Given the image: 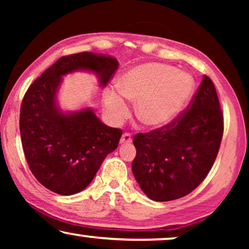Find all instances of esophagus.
Wrapping results in <instances>:
<instances>
[{
	"instance_id": "esophagus-1",
	"label": "esophagus",
	"mask_w": 249,
	"mask_h": 249,
	"mask_svg": "<svg viewBox=\"0 0 249 249\" xmlns=\"http://www.w3.org/2000/svg\"><path fill=\"white\" fill-rule=\"evenodd\" d=\"M132 142V138L130 134H124L120 139V144H129V142Z\"/></svg>"
}]
</instances>
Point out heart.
Returning a JSON list of instances; mask_svg holds the SVG:
<instances>
[{
  "mask_svg": "<svg viewBox=\"0 0 249 249\" xmlns=\"http://www.w3.org/2000/svg\"><path fill=\"white\" fill-rule=\"evenodd\" d=\"M119 90L107 89L104 105L112 120L120 122L129 113L128 102H136L135 114L149 129L165 127L176 120L189 103L195 81L189 73L158 62L139 64L124 73Z\"/></svg>",
  "mask_w": 249,
  "mask_h": 249,
  "instance_id": "b5f03b06",
  "label": "heart"
}]
</instances>
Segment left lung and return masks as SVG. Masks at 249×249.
Returning a JSON list of instances; mask_svg holds the SVG:
<instances>
[{
  "instance_id": "left-lung-1",
  "label": "left lung",
  "mask_w": 249,
  "mask_h": 249,
  "mask_svg": "<svg viewBox=\"0 0 249 249\" xmlns=\"http://www.w3.org/2000/svg\"><path fill=\"white\" fill-rule=\"evenodd\" d=\"M223 115L207 76L189 104L165 127L134 137L132 173L145 195L169 202L188 195L206 178L219 152Z\"/></svg>"
}]
</instances>
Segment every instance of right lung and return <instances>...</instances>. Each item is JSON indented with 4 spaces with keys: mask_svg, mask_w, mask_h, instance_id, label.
<instances>
[{
    "mask_svg": "<svg viewBox=\"0 0 249 249\" xmlns=\"http://www.w3.org/2000/svg\"><path fill=\"white\" fill-rule=\"evenodd\" d=\"M118 67V60L105 54L62 56L25 94L20 110L23 153L35 178L53 193L70 196L86 188L122 135L103 124L91 107L61 110L57 94L63 77L87 71L104 87Z\"/></svg>",
    "mask_w": 249,
    "mask_h": 249,
    "instance_id": "right-lung-1",
    "label": "right lung"
}]
</instances>
